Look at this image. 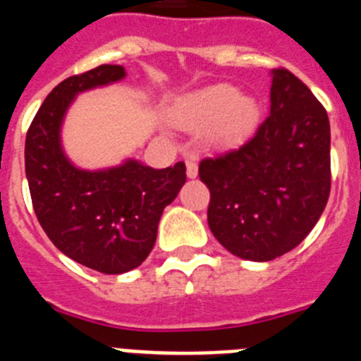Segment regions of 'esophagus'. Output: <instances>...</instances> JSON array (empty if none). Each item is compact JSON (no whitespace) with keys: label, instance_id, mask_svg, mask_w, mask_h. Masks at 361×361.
Wrapping results in <instances>:
<instances>
[{"label":"esophagus","instance_id":"obj_1","mask_svg":"<svg viewBox=\"0 0 361 361\" xmlns=\"http://www.w3.org/2000/svg\"><path fill=\"white\" fill-rule=\"evenodd\" d=\"M187 176L189 178L198 176V163H196V159L194 158L187 159Z\"/></svg>","mask_w":361,"mask_h":361}]
</instances>
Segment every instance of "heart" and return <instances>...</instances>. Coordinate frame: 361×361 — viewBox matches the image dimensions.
Returning a JSON list of instances; mask_svg holds the SVG:
<instances>
[{
  "label": "heart",
  "instance_id": "heart-1",
  "mask_svg": "<svg viewBox=\"0 0 361 361\" xmlns=\"http://www.w3.org/2000/svg\"><path fill=\"white\" fill-rule=\"evenodd\" d=\"M259 106L252 98L240 96L234 87L218 85L181 99L172 121L183 130H202L209 127L212 140L224 142L243 136L255 127Z\"/></svg>",
  "mask_w": 361,
  "mask_h": 361
}]
</instances>
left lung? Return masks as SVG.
Returning a JSON list of instances; mask_svg holds the SVG:
<instances>
[{"mask_svg":"<svg viewBox=\"0 0 361 361\" xmlns=\"http://www.w3.org/2000/svg\"><path fill=\"white\" fill-rule=\"evenodd\" d=\"M207 221L238 258L269 262L300 245L331 192V125L287 68H272L271 114L236 149L200 163Z\"/></svg>","mask_w":361,"mask_h":361,"instance_id":"left-lung-1","label":"left lung"}]
</instances>
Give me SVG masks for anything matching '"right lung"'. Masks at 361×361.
<instances>
[{"label":"right lung","instance_id":"right-lung-1","mask_svg":"<svg viewBox=\"0 0 361 361\" xmlns=\"http://www.w3.org/2000/svg\"><path fill=\"white\" fill-rule=\"evenodd\" d=\"M125 78L121 65H99L52 89L25 140V172L37 221L74 262L121 274L145 262L158 236L163 209L176 198L185 163L152 169L136 159L103 171L78 169L61 147V123L80 92Z\"/></svg>","mask_w":361,"mask_h":361}]
</instances>
